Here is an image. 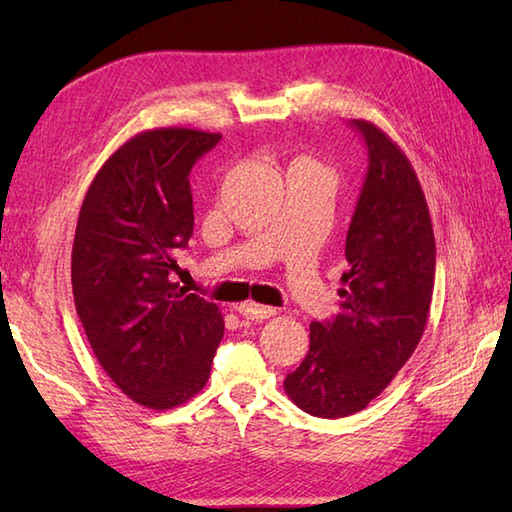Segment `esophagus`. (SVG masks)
<instances>
[{
    "instance_id": "1",
    "label": "esophagus",
    "mask_w": 512,
    "mask_h": 512,
    "mask_svg": "<svg viewBox=\"0 0 512 512\" xmlns=\"http://www.w3.org/2000/svg\"><path fill=\"white\" fill-rule=\"evenodd\" d=\"M237 312L242 314L244 319L262 321V319H270V317H273V314H277V308L262 306V303H255V301H246V303H239Z\"/></svg>"
}]
</instances>
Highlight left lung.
Instances as JSON below:
<instances>
[{
	"instance_id": "obj_1",
	"label": "left lung",
	"mask_w": 512,
	"mask_h": 512,
	"mask_svg": "<svg viewBox=\"0 0 512 512\" xmlns=\"http://www.w3.org/2000/svg\"><path fill=\"white\" fill-rule=\"evenodd\" d=\"M367 145V178L345 239L341 312L310 325V350L284 380L310 416L365 409L416 350L436 281V239L409 158L374 123L352 121Z\"/></svg>"
}]
</instances>
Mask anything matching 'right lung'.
<instances>
[{"label":"right lung","instance_id":"obj_1","mask_svg":"<svg viewBox=\"0 0 512 512\" xmlns=\"http://www.w3.org/2000/svg\"><path fill=\"white\" fill-rule=\"evenodd\" d=\"M220 134L158 127L129 138L96 173L76 222V314L105 374L149 409H173L206 385L224 319L169 275L193 233L191 169Z\"/></svg>","mask_w":512,"mask_h":512}]
</instances>
